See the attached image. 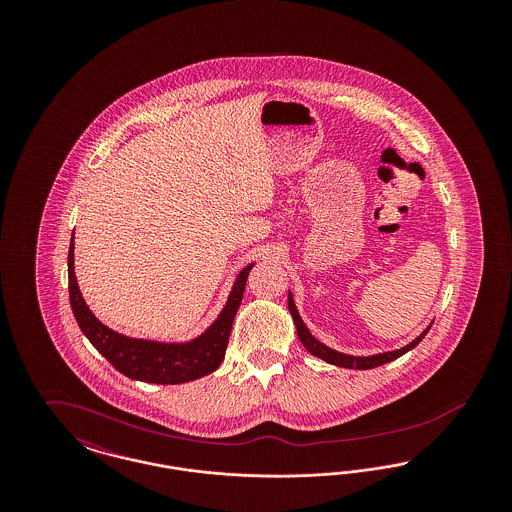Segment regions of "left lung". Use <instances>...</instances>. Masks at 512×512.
Instances as JSON below:
<instances>
[{
    "label": "left lung",
    "instance_id": "left-lung-1",
    "mask_svg": "<svg viewBox=\"0 0 512 512\" xmlns=\"http://www.w3.org/2000/svg\"><path fill=\"white\" fill-rule=\"evenodd\" d=\"M288 307H290V313H292L293 322H295V328H297L299 341L303 343V347H305L311 355H315V357L326 361V363H330V365L343 366V368H355V370H368V368H376V366L386 365V363H390V361L399 359L401 355H405L407 351H411L413 347H416V345L422 341V338L428 334V330H430V326H428L416 340L411 341L409 345H405V347H401V349L388 351V353H378V355H370V357H353V355H345V353L330 349L328 345L320 343V341L309 332V328L305 326V322L301 320L299 313H297V307H295V303H293L292 293H288Z\"/></svg>",
    "mask_w": 512,
    "mask_h": 512
}]
</instances>
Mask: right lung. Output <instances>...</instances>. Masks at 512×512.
Returning a JSON list of instances; mask_svg holds the SVG:
<instances>
[{"mask_svg": "<svg viewBox=\"0 0 512 512\" xmlns=\"http://www.w3.org/2000/svg\"><path fill=\"white\" fill-rule=\"evenodd\" d=\"M253 263L238 274L217 320L195 340L186 343L136 340L101 324L88 309L74 274V234L69 247V295L74 318L84 336L121 374L147 384H184L219 368L230 338L232 322L244 297Z\"/></svg>", "mask_w": 512, "mask_h": 512, "instance_id": "right-lung-1", "label": "right lung"}]
</instances>
